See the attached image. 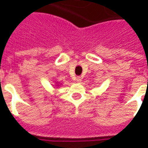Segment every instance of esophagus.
Returning a JSON list of instances; mask_svg holds the SVG:
<instances>
[{
	"label": "esophagus",
	"mask_w": 148,
	"mask_h": 148,
	"mask_svg": "<svg viewBox=\"0 0 148 148\" xmlns=\"http://www.w3.org/2000/svg\"><path fill=\"white\" fill-rule=\"evenodd\" d=\"M75 81H76V82H78V83H80V82H82V78L80 77V76H77L76 79H75Z\"/></svg>",
	"instance_id": "34e87169"
}]
</instances>
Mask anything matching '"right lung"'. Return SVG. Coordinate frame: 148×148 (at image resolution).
Here are the masks:
<instances>
[{"mask_svg": "<svg viewBox=\"0 0 148 148\" xmlns=\"http://www.w3.org/2000/svg\"><path fill=\"white\" fill-rule=\"evenodd\" d=\"M56 83H57V84H56V86H59V84H58V82H56Z\"/></svg>", "mask_w": 148, "mask_h": 148, "instance_id": "1", "label": "right lung"}]
</instances>
